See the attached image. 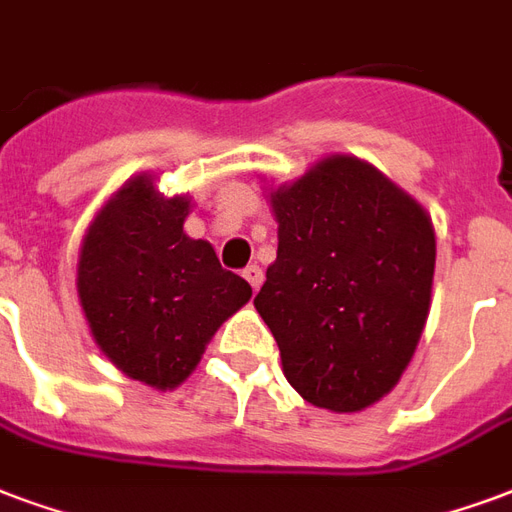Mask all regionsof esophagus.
<instances>
[{
    "mask_svg": "<svg viewBox=\"0 0 512 512\" xmlns=\"http://www.w3.org/2000/svg\"><path fill=\"white\" fill-rule=\"evenodd\" d=\"M242 278L251 283L253 291H259V286H261V283H264V272H261L259 264H248V267L242 270Z\"/></svg>",
    "mask_w": 512,
    "mask_h": 512,
    "instance_id": "34e87169",
    "label": "esophagus"
}]
</instances>
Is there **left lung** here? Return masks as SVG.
Here are the masks:
<instances>
[{"mask_svg": "<svg viewBox=\"0 0 512 512\" xmlns=\"http://www.w3.org/2000/svg\"><path fill=\"white\" fill-rule=\"evenodd\" d=\"M278 259L253 305L310 405L356 413L397 386L424 332L432 218L356 156H326L270 191Z\"/></svg>", "mask_w": 512, "mask_h": 512, "instance_id": "obj_1", "label": "left lung"}]
</instances>
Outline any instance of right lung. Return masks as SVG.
Masks as SVG:
<instances>
[{
	"mask_svg": "<svg viewBox=\"0 0 512 512\" xmlns=\"http://www.w3.org/2000/svg\"><path fill=\"white\" fill-rule=\"evenodd\" d=\"M188 197H161L137 175L107 199L78 256V297L96 345L132 380L180 386L251 286L207 240L183 232Z\"/></svg>",
	"mask_w": 512,
	"mask_h": 512,
	"instance_id": "add662e5",
	"label": "right lung"
}]
</instances>
